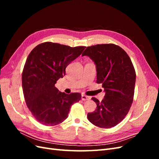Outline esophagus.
Returning a JSON list of instances; mask_svg holds the SVG:
<instances>
[{
    "instance_id": "obj_1",
    "label": "esophagus",
    "mask_w": 159,
    "mask_h": 159,
    "mask_svg": "<svg viewBox=\"0 0 159 159\" xmlns=\"http://www.w3.org/2000/svg\"><path fill=\"white\" fill-rule=\"evenodd\" d=\"M81 99H82L83 101L88 100V99H89V98L88 97V96H86L85 95H81Z\"/></svg>"
}]
</instances>
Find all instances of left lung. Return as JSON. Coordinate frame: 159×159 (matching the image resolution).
<instances>
[{
  "label": "left lung",
  "instance_id": "obj_1",
  "mask_svg": "<svg viewBox=\"0 0 159 159\" xmlns=\"http://www.w3.org/2000/svg\"><path fill=\"white\" fill-rule=\"evenodd\" d=\"M92 60L97 70V83L102 84L105 98L99 101L88 119L94 125L109 129L117 125L125 117L133 101L136 73L126 52L113 44H97L87 47L82 56Z\"/></svg>",
  "mask_w": 159,
  "mask_h": 159
}]
</instances>
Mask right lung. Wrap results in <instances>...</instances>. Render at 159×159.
Here are the masks:
<instances>
[{"label":"right lung","mask_w":159,"mask_h":159,"mask_svg":"<svg viewBox=\"0 0 159 159\" xmlns=\"http://www.w3.org/2000/svg\"><path fill=\"white\" fill-rule=\"evenodd\" d=\"M85 48L46 42L28 55L22 75V89L27 107L37 121L46 126L62 123L68 117L71 105L81 99L80 93L60 92L55 84Z\"/></svg>","instance_id":"obj_1"}]
</instances>
